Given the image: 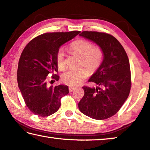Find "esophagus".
Wrapping results in <instances>:
<instances>
[{
    "label": "esophagus",
    "mask_w": 150,
    "mask_h": 150,
    "mask_svg": "<svg viewBox=\"0 0 150 150\" xmlns=\"http://www.w3.org/2000/svg\"><path fill=\"white\" fill-rule=\"evenodd\" d=\"M75 89V87H69V92H72L74 91Z\"/></svg>",
    "instance_id": "obj_1"
}]
</instances>
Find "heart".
Masks as SVG:
<instances>
[{"label":"heart","mask_w":150,"mask_h":150,"mask_svg":"<svg viewBox=\"0 0 150 150\" xmlns=\"http://www.w3.org/2000/svg\"><path fill=\"white\" fill-rule=\"evenodd\" d=\"M69 50L71 53L81 58L80 66H83L91 72L96 71L101 65L103 53L99 47H95L91 42L79 40L73 42ZM65 54L63 49H60L57 54V64L60 70L65 67ZM88 76V72L84 69H68L61 75L63 83L70 86H77L83 81Z\"/></svg>","instance_id":"heart-1"}]
</instances>
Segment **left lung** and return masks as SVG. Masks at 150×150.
Wrapping results in <instances>:
<instances>
[{
  "instance_id": "left-lung-1",
  "label": "left lung",
  "mask_w": 150,
  "mask_h": 150,
  "mask_svg": "<svg viewBox=\"0 0 150 150\" xmlns=\"http://www.w3.org/2000/svg\"><path fill=\"white\" fill-rule=\"evenodd\" d=\"M79 36L98 45L103 61L89 82L96 87H83L85 94L79 102L80 111L94 120L111 117L120 110L129 96L131 73L126 52L115 37L104 33L83 31Z\"/></svg>"
}]
</instances>
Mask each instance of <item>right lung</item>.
<instances>
[{
    "instance_id": "obj_1",
    "label": "right lung",
    "mask_w": 150,
    "mask_h": 150,
    "mask_svg": "<svg viewBox=\"0 0 150 150\" xmlns=\"http://www.w3.org/2000/svg\"><path fill=\"white\" fill-rule=\"evenodd\" d=\"M80 31L45 33L28 42L18 61L17 81L26 105L41 117H47L57 111L61 99L69 93L65 85L49 87L47 76L59 80L57 54L61 46L79 35ZM55 77H53V76Z\"/></svg>"
}]
</instances>
